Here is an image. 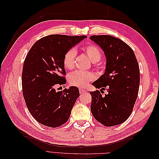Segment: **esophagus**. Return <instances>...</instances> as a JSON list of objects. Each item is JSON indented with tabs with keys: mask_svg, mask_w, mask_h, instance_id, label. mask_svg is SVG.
<instances>
[{
	"mask_svg": "<svg viewBox=\"0 0 159 159\" xmlns=\"http://www.w3.org/2000/svg\"><path fill=\"white\" fill-rule=\"evenodd\" d=\"M79 92H80V93L83 94V93H86V92H87V90L84 89H82V88H80V89H79Z\"/></svg>",
	"mask_w": 159,
	"mask_h": 159,
	"instance_id": "esophagus-1",
	"label": "esophagus"
}]
</instances>
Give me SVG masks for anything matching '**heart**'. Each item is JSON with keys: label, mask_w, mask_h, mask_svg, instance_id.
Returning <instances> with one entry per match:
<instances>
[{"label": "heart", "mask_w": 159, "mask_h": 159, "mask_svg": "<svg viewBox=\"0 0 159 159\" xmlns=\"http://www.w3.org/2000/svg\"><path fill=\"white\" fill-rule=\"evenodd\" d=\"M82 50L88 56L91 61L93 63L98 61L102 57L100 49L94 45L84 46ZM76 56V52L74 49H70L66 52L63 57V66L66 69L72 70L74 68ZM94 79H95V75L92 72L75 71L70 74L68 80L70 85L73 86L85 87Z\"/></svg>", "instance_id": "1"}]
</instances>
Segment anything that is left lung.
Instances as JSON below:
<instances>
[{
    "mask_svg": "<svg viewBox=\"0 0 159 159\" xmlns=\"http://www.w3.org/2000/svg\"><path fill=\"white\" fill-rule=\"evenodd\" d=\"M90 39L102 49L106 57L105 72L92 83L97 89L90 92L91 111L94 118L105 126L121 124L133 109L140 83V72L133 49L119 38L111 35H92Z\"/></svg>",
    "mask_w": 159,
    "mask_h": 159,
    "instance_id": "1",
    "label": "left lung"
}]
</instances>
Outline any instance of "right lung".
Instances as JSON below:
<instances>
[{
	"mask_svg": "<svg viewBox=\"0 0 159 159\" xmlns=\"http://www.w3.org/2000/svg\"><path fill=\"white\" fill-rule=\"evenodd\" d=\"M87 38L85 35H50L39 39L30 49L23 65V96L32 116L44 126L56 128L68 120L79 97L78 87L57 92V84H66L63 57Z\"/></svg>",
	"mask_w": 159,
	"mask_h": 159,
	"instance_id": "right-lung-1",
	"label": "right lung"
}]
</instances>
